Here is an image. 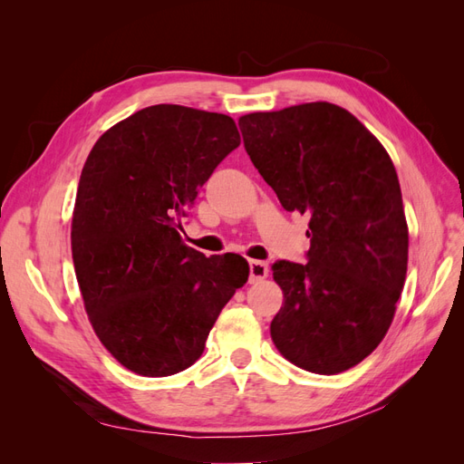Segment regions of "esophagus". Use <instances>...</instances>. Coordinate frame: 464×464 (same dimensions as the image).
I'll list each match as a JSON object with an SVG mask.
<instances>
[{
    "label": "esophagus",
    "mask_w": 464,
    "mask_h": 464,
    "mask_svg": "<svg viewBox=\"0 0 464 464\" xmlns=\"http://www.w3.org/2000/svg\"><path fill=\"white\" fill-rule=\"evenodd\" d=\"M266 275H269V266H266V263L263 261H256L251 259L249 261V283H259V280H263Z\"/></svg>",
    "instance_id": "1"
}]
</instances>
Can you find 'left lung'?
Instances as JSON below:
<instances>
[{"mask_svg":"<svg viewBox=\"0 0 464 464\" xmlns=\"http://www.w3.org/2000/svg\"><path fill=\"white\" fill-rule=\"evenodd\" d=\"M237 125L280 205L310 215L307 263L273 265L285 292L273 343L294 366L341 373L383 341L404 286L409 228L395 166L336 104L256 111Z\"/></svg>","mask_w":464,"mask_h":464,"instance_id":"1","label":"left lung"}]
</instances>
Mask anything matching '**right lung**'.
<instances>
[{
  "mask_svg": "<svg viewBox=\"0 0 464 464\" xmlns=\"http://www.w3.org/2000/svg\"><path fill=\"white\" fill-rule=\"evenodd\" d=\"M240 145L230 116L157 104L110 128L82 166L72 251L98 339L121 366L166 377L205 350L222 307L246 285L240 256L181 242L199 188Z\"/></svg>",
  "mask_w": 464,
  "mask_h": 464,
  "instance_id": "right-lung-1",
  "label": "right lung"
}]
</instances>
